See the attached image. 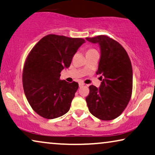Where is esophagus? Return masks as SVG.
<instances>
[{"mask_svg":"<svg viewBox=\"0 0 155 155\" xmlns=\"http://www.w3.org/2000/svg\"><path fill=\"white\" fill-rule=\"evenodd\" d=\"M84 86V84L83 82H79V87H82V86Z\"/></svg>","mask_w":155,"mask_h":155,"instance_id":"obj_1","label":"esophagus"}]
</instances>
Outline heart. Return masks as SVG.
Returning a JSON list of instances; mask_svg holds the SVG:
<instances>
[{
	"instance_id": "b5f03b06",
	"label": "heart",
	"mask_w": 155,
	"mask_h": 155,
	"mask_svg": "<svg viewBox=\"0 0 155 155\" xmlns=\"http://www.w3.org/2000/svg\"><path fill=\"white\" fill-rule=\"evenodd\" d=\"M93 50H95V49H88V51H93Z\"/></svg>"
}]
</instances>
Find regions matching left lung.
<instances>
[{"label":"left lung","instance_id":"left-lung-1","mask_svg":"<svg viewBox=\"0 0 155 155\" xmlns=\"http://www.w3.org/2000/svg\"><path fill=\"white\" fill-rule=\"evenodd\" d=\"M86 40L100 45L101 55L96 74L104 77L98 88L94 85L89 86L86 101L93 115L102 120H111L124 111L131 98L130 59L122 45L110 37L102 35Z\"/></svg>","mask_w":155,"mask_h":155}]
</instances>
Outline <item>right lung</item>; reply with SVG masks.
<instances>
[{"label": "right lung", "instance_id": "obj_1", "mask_svg": "<svg viewBox=\"0 0 155 155\" xmlns=\"http://www.w3.org/2000/svg\"><path fill=\"white\" fill-rule=\"evenodd\" d=\"M83 38L50 34L42 38L27 57L22 85L33 110L46 119H54L69 110L79 84L61 81L60 72L69 67Z\"/></svg>", "mask_w": 155, "mask_h": 155}]
</instances>
